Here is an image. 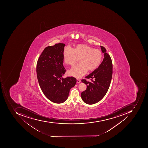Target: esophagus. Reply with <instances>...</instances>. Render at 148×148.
<instances>
[{"mask_svg": "<svg viewBox=\"0 0 148 148\" xmlns=\"http://www.w3.org/2000/svg\"><path fill=\"white\" fill-rule=\"evenodd\" d=\"M80 82H81V80H80V79H76V83H80Z\"/></svg>", "mask_w": 148, "mask_h": 148, "instance_id": "1", "label": "esophagus"}]
</instances>
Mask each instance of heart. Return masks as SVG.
<instances>
[{
  "label": "heart",
  "instance_id": "obj_1",
  "mask_svg": "<svg viewBox=\"0 0 148 148\" xmlns=\"http://www.w3.org/2000/svg\"><path fill=\"white\" fill-rule=\"evenodd\" d=\"M102 53L100 50L85 45L75 46L73 50L65 47L63 51V59L65 64L73 66L79 59L80 63L68 71V74L76 78L84 75L87 70L93 71L101 63Z\"/></svg>",
  "mask_w": 148,
  "mask_h": 148
}]
</instances>
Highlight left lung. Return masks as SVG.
Instances as JSON below:
<instances>
[{
    "instance_id": "8db88e82",
    "label": "left lung",
    "mask_w": 148,
    "mask_h": 148,
    "mask_svg": "<svg viewBox=\"0 0 148 148\" xmlns=\"http://www.w3.org/2000/svg\"><path fill=\"white\" fill-rule=\"evenodd\" d=\"M101 47L104 54L103 61L97 69L85 77L91 79V82L85 79L81 80L87 85L86 90L81 92V98L87 104H94L103 98L108 91L112 78L111 58L107 53L106 48L103 46Z\"/></svg>"
}]
</instances>
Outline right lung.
I'll list each match as a JSON object with an SVG mask.
<instances>
[{"label":"right lung","mask_w":148,"mask_h":148,"mask_svg":"<svg viewBox=\"0 0 148 148\" xmlns=\"http://www.w3.org/2000/svg\"><path fill=\"white\" fill-rule=\"evenodd\" d=\"M65 46L59 43L45 47L37 63V76L41 89L48 100L55 103L65 101L70 90L76 83L73 77H62L66 72L63 66Z\"/></svg>","instance_id":"add662e5"}]
</instances>
